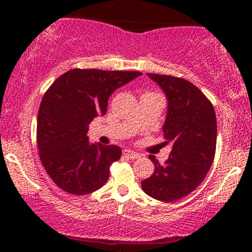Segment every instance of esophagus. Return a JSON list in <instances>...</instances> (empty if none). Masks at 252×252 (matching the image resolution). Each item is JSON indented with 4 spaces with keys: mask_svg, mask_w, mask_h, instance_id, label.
<instances>
[{
    "mask_svg": "<svg viewBox=\"0 0 252 252\" xmlns=\"http://www.w3.org/2000/svg\"><path fill=\"white\" fill-rule=\"evenodd\" d=\"M123 156L128 157V158H130V159H135V158H139V157H140V155H139L138 152L126 149V150H123Z\"/></svg>",
    "mask_w": 252,
    "mask_h": 252,
    "instance_id": "obj_1",
    "label": "esophagus"
}]
</instances>
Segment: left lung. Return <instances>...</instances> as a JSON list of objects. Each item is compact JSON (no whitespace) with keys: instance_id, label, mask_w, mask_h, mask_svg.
Segmentation results:
<instances>
[{"instance_id":"left-lung-1","label":"left lung","mask_w":252,"mask_h":252,"mask_svg":"<svg viewBox=\"0 0 252 252\" xmlns=\"http://www.w3.org/2000/svg\"><path fill=\"white\" fill-rule=\"evenodd\" d=\"M168 101L163 124L164 144L172 151L164 164L150 155L155 171L141 182L149 196L173 202L194 191L212 166L217 141L215 108L199 88L185 79L147 73Z\"/></svg>"}]
</instances>
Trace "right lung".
<instances>
[{
	"instance_id": "right-lung-1",
	"label": "right lung",
	"mask_w": 252,
	"mask_h": 252,
	"mask_svg": "<svg viewBox=\"0 0 252 252\" xmlns=\"http://www.w3.org/2000/svg\"><path fill=\"white\" fill-rule=\"evenodd\" d=\"M140 72L72 69L48 88L37 114L36 141L45 171L58 188L86 195L105 185L122 156L116 145L90 144L89 124L106 114L108 97Z\"/></svg>"
}]
</instances>
